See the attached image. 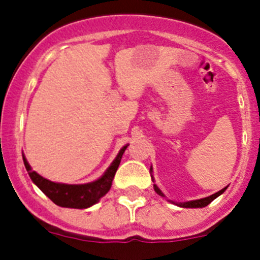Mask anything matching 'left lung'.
Segmentation results:
<instances>
[{"label": "left lung", "mask_w": 260, "mask_h": 260, "mask_svg": "<svg viewBox=\"0 0 260 260\" xmlns=\"http://www.w3.org/2000/svg\"><path fill=\"white\" fill-rule=\"evenodd\" d=\"M152 169V168H151ZM153 189H155V191L157 192L158 195H161V197H164V194H162L161 191H160V189H158L157 186L153 185ZM226 190V187H224L222 190H220V191H217L216 194H212L210 195V197H207V198H203V199H198V201H191V202H185V203H180L178 206L180 207H185V208H202V207H206V206H208V204L211 203V202L213 201V199H216L219 195H221L222 192Z\"/></svg>", "instance_id": "8db88e82"}]
</instances>
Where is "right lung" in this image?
Masks as SVG:
<instances>
[{
	"mask_svg": "<svg viewBox=\"0 0 260 260\" xmlns=\"http://www.w3.org/2000/svg\"><path fill=\"white\" fill-rule=\"evenodd\" d=\"M126 148H127V146L121 148L117 157L114 158V161L108 168L107 172L103 174L102 178H99L95 182L84 183V185H66V183L52 182L44 177H41L35 171H32L24 156H23V161H24V167H26L34 183L47 195L53 203H56L59 207L82 210V208H88L98 203L99 199L109 191L114 174L118 169V165Z\"/></svg>",
	"mask_w": 260,
	"mask_h": 260,
	"instance_id": "right-lung-1",
	"label": "right lung"
}]
</instances>
